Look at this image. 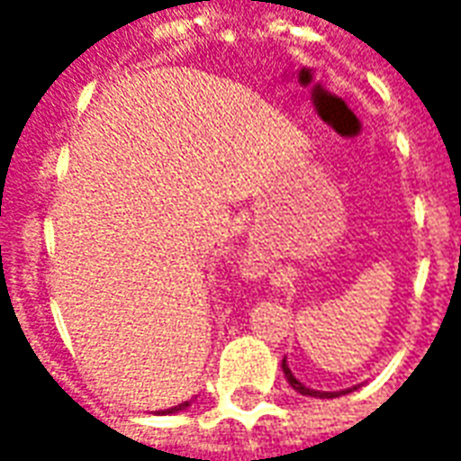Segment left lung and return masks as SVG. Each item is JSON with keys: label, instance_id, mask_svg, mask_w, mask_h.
Masks as SVG:
<instances>
[{"label": "left lung", "instance_id": "left-lung-1", "mask_svg": "<svg viewBox=\"0 0 461 461\" xmlns=\"http://www.w3.org/2000/svg\"><path fill=\"white\" fill-rule=\"evenodd\" d=\"M281 370H284V375H286V380H289V385L296 390V393H301V395L306 397H321V400H326V397H339V395H346V390H340V393H326V390H313V387H306L303 383H301L299 377L291 373L289 363H286V357L281 360Z\"/></svg>", "mask_w": 461, "mask_h": 461}]
</instances>
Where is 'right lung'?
<instances>
[{
    "label": "right lung",
    "mask_w": 461,
    "mask_h": 461,
    "mask_svg": "<svg viewBox=\"0 0 461 461\" xmlns=\"http://www.w3.org/2000/svg\"><path fill=\"white\" fill-rule=\"evenodd\" d=\"M182 407H187V402H185V405H177L175 410H182ZM175 410H170V412H175Z\"/></svg>",
    "instance_id": "1"
}]
</instances>
